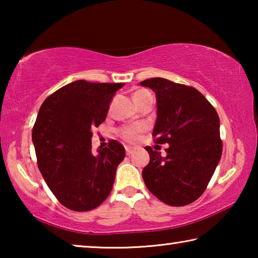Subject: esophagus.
Instances as JSON below:
<instances>
[{
    "label": "esophagus",
    "instance_id": "34e87169",
    "mask_svg": "<svg viewBox=\"0 0 258 258\" xmlns=\"http://www.w3.org/2000/svg\"><path fill=\"white\" fill-rule=\"evenodd\" d=\"M134 148L133 147H130V146H127V147H125V151H126V155L127 156H130V155H132L133 152H134Z\"/></svg>",
    "mask_w": 258,
    "mask_h": 258
}]
</instances>
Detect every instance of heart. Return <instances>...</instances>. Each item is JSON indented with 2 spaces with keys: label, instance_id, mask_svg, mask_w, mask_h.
<instances>
[{
  "label": "heart",
  "instance_id": "1",
  "mask_svg": "<svg viewBox=\"0 0 258 258\" xmlns=\"http://www.w3.org/2000/svg\"><path fill=\"white\" fill-rule=\"evenodd\" d=\"M148 95H151L148 91L146 90H138L133 93V99L137 106H139L143 100H145ZM143 132V126H131V127H121L118 130V134L120 135V138H123L124 140L128 142H134L140 138V134Z\"/></svg>",
  "mask_w": 258,
  "mask_h": 258
}]
</instances>
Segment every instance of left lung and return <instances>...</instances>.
I'll use <instances>...</instances> for the list:
<instances>
[{"label":"left lung","mask_w":258,"mask_h":258,"mask_svg":"<svg viewBox=\"0 0 258 258\" xmlns=\"http://www.w3.org/2000/svg\"><path fill=\"white\" fill-rule=\"evenodd\" d=\"M157 97L155 142L166 157L146 147L150 161L142 177L152 195L169 206H185L206 190L222 156L220 118L195 87L155 77L140 83Z\"/></svg>","instance_id":"8db88e82"}]
</instances>
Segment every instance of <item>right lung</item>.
I'll use <instances>...</instances> for the list:
<instances>
[{"mask_svg": "<svg viewBox=\"0 0 258 258\" xmlns=\"http://www.w3.org/2000/svg\"><path fill=\"white\" fill-rule=\"evenodd\" d=\"M123 86L75 81L47 97L38 111L32 133L38 169L55 198L72 211L97 208L112 189L125 149L111 140L93 155L91 128L103 123Z\"/></svg>", "mask_w": 258, "mask_h": 258, "instance_id": "right-lung-1", "label": "right lung"}]
</instances>
